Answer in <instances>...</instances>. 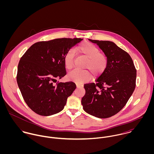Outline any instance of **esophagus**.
<instances>
[{
    "instance_id": "34e87169",
    "label": "esophagus",
    "mask_w": 154,
    "mask_h": 154,
    "mask_svg": "<svg viewBox=\"0 0 154 154\" xmlns=\"http://www.w3.org/2000/svg\"><path fill=\"white\" fill-rule=\"evenodd\" d=\"M76 87H77V88H79L81 87H82L81 86V85H76Z\"/></svg>"
}]
</instances>
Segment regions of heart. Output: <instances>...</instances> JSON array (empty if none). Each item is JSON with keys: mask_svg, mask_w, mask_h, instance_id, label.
<instances>
[{"mask_svg": "<svg viewBox=\"0 0 154 154\" xmlns=\"http://www.w3.org/2000/svg\"><path fill=\"white\" fill-rule=\"evenodd\" d=\"M76 51L88 58L85 68L88 69L94 77L101 75L106 70L108 60L106 56L100 53L99 48L89 42H84L76 47ZM75 52L70 49L66 52L64 58V65L67 69H70L74 64ZM68 80L77 84L81 85L89 81L91 75L87 70H80L78 69L70 72L67 76Z\"/></svg>", "mask_w": 154, "mask_h": 154, "instance_id": "obj_1", "label": "heart"}]
</instances>
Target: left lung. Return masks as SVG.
<instances>
[{"instance_id":"1","label":"left lung","mask_w":154,"mask_h":154,"mask_svg":"<svg viewBox=\"0 0 154 154\" xmlns=\"http://www.w3.org/2000/svg\"><path fill=\"white\" fill-rule=\"evenodd\" d=\"M97 44L108 60L106 70L95 81L84 85L83 109L98 118H109L122 110L135 89L136 70L130 55L110 41L89 39Z\"/></svg>"}]
</instances>
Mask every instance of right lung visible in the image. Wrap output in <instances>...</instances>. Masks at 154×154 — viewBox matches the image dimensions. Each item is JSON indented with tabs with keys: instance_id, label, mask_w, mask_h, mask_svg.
I'll use <instances>...</instances> for the list:
<instances>
[{
	"instance_id": "obj_1",
	"label": "right lung",
	"mask_w": 154,
	"mask_h": 154,
	"mask_svg": "<svg viewBox=\"0 0 154 154\" xmlns=\"http://www.w3.org/2000/svg\"><path fill=\"white\" fill-rule=\"evenodd\" d=\"M82 40L63 38L37 42L22 56L17 81L24 101L35 113L48 116L64 109L76 85L73 82H53L66 75V52Z\"/></svg>"
}]
</instances>
